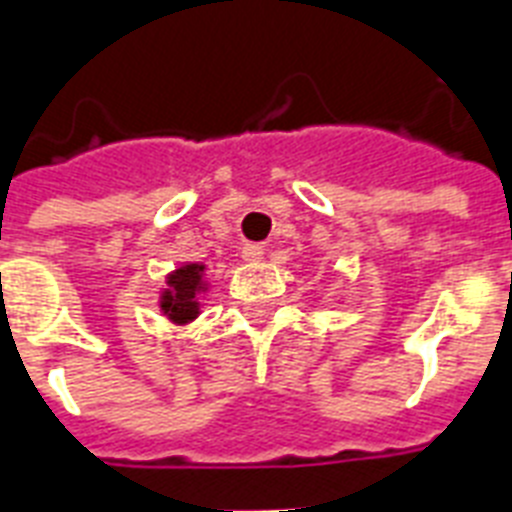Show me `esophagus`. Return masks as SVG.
Segmentation results:
<instances>
[{
  "instance_id": "esophagus-1",
  "label": "esophagus",
  "mask_w": 512,
  "mask_h": 512,
  "mask_svg": "<svg viewBox=\"0 0 512 512\" xmlns=\"http://www.w3.org/2000/svg\"><path fill=\"white\" fill-rule=\"evenodd\" d=\"M242 257L244 260H252V263H255V260H260V257H263V247H257V244H247V247L242 249Z\"/></svg>"
}]
</instances>
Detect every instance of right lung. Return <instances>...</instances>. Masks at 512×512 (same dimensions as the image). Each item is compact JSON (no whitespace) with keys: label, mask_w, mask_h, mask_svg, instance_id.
Returning <instances> with one entry per match:
<instances>
[{"label":"right lung","mask_w":512,"mask_h":512,"mask_svg":"<svg viewBox=\"0 0 512 512\" xmlns=\"http://www.w3.org/2000/svg\"><path fill=\"white\" fill-rule=\"evenodd\" d=\"M202 265H186L170 276V292L162 294V310L176 323H186L197 315V289L202 284Z\"/></svg>","instance_id":"obj_1"}]
</instances>
